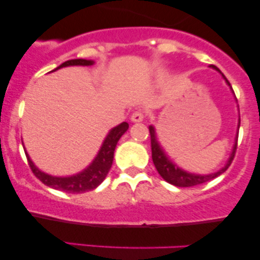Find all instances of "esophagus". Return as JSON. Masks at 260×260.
<instances>
[{"label": "esophagus", "mask_w": 260, "mask_h": 260, "mask_svg": "<svg viewBox=\"0 0 260 260\" xmlns=\"http://www.w3.org/2000/svg\"><path fill=\"white\" fill-rule=\"evenodd\" d=\"M144 118H145L144 112H143V111H136V112H133L131 120H132L133 122H142L143 120H144Z\"/></svg>", "instance_id": "obj_1"}]
</instances>
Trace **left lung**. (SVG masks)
<instances>
[{
	"label": "left lung",
	"mask_w": 260,
	"mask_h": 260,
	"mask_svg": "<svg viewBox=\"0 0 260 260\" xmlns=\"http://www.w3.org/2000/svg\"><path fill=\"white\" fill-rule=\"evenodd\" d=\"M210 67H213L214 70L219 71L220 72V70L216 67V66L211 64ZM222 77L225 78L226 83H228L229 85H231L223 74ZM238 128H240V123H238ZM149 132H150V142H151V157H153V162L155 168H156L157 172H159L160 176L164 178V180L168 181L169 183L174 184V186H177V187H193V186H197V184H202L210 180H214V178L217 177V176L223 174V172L229 169V166L231 165L232 160H234L235 154H236V149H237V140H236L234 150H232V154L231 156H230L226 166L225 168H222L221 170H219V171L215 172V174L194 175V174H189V172L183 171V170L177 168L175 164H172L171 160H169V157L166 156L165 153H164V150L161 149L160 144L157 143L156 136H155V129L153 126L149 127Z\"/></svg>",
	"instance_id": "obj_1"
}]
</instances>
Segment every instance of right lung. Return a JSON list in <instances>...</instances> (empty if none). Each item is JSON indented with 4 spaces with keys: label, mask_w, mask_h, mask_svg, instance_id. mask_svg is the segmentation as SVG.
Returning <instances> with one entry per match:
<instances>
[{
    "label": "right lung",
    "mask_w": 260,
    "mask_h": 260,
    "mask_svg": "<svg viewBox=\"0 0 260 260\" xmlns=\"http://www.w3.org/2000/svg\"><path fill=\"white\" fill-rule=\"evenodd\" d=\"M92 63L94 62L89 61V59H70V61H66L61 66H58L56 70L67 67V66H91ZM128 127L129 126H128L127 122H122L117 127L112 128L110 133L107 134L106 139L104 140L99 154L96 155V157L90 164V166H88L80 174L70 176V177H56V176L45 174L32 164L30 157L25 151L28 164L30 166L32 174L37 176L44 184L53 188V189L63 190V192L68 193H84L88 192V190H92L105 180L106 175L109 174L110 169L112 166L113 153H115L116 145H117V142L120 140L121 137L123 136V133L128 129Z\"/></svg>",
    "instance_id": "obj_1"
}]
</instances>
